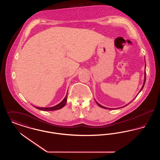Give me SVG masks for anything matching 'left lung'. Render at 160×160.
<instances>
[{
	"label": "left lung",
	"mask_w": 160,
	"mask_h": 160,
	"mask_svg": "<svg viewBox=\"0 0 160 160\" xmlns=\"http://www.w3.org/2000/svg\"><path fill=\"white\" fill-rule=\"evenodd\" d=\"M145 82H146V72H145V80H144V83H143V86H142V89H141V90H140V91H142V89H143V87H144V86H145ZM96 103H97V104H98V106L100 107H102V108H105V109H107V108H106V107H105L102 106H101V105H100V104H99V103H98V102H96ZM128 104H127V105H126V106H127V105H128ZM109 109H110V108H109Z\"/></svg>",
	"instance_id": "1"
}]
</instances>
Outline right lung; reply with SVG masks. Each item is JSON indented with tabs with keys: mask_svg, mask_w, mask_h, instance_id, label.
Segmentation results:
<instances>
[{
	"mask_svg": "<svg viewBox=\"0 0 160 160\" xmlns=\"http://www.w3.org/2000/svg\"><path fill=\"white\" fill-rule=\"evenodd\" d=\"M67 101V96L65 97L63 100L59 103V104L55 106L52 107H47V108H44V107H35L36 108L39 109L40 110H43V111H53V110H56L61 109L62 107H63L66 104Z\"/></svg>",
	"mask_w": 160,
	"mask_h": 160,
	"instance_id": "add662e5",
	"label": "right lung"
}]
</instances>
